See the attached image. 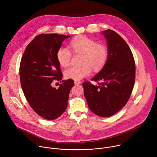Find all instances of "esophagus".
<instances>
[{
	"label": "esophagus",
	"instance_id": "1",
	"mask_svg": "<svg viewBox=\"0 0 157 157\" xmlns=\"http://www.w3.org/2000/svg\"><path fill=\"white\" fill-rule=\"evenodd\" d=\"M74 83H75V85H80L81 83V82H80L78 80H75Z\"/></svg>",
	"mask_w": 157,
	"mask_h": 157
}]
</instances>
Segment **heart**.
I'll return each instance as SVG.
<instances>
[{
    "label": "heart",
    "instance_id": "b5f03b06",
    "mask_svg": "<svg viewBox=\"0 0 157 157\" xmlns=\"http://www.w3.org/2000/svg\"><path fill=\"white\" fill-rule=\"evenodd\" d=\"M71 47L75 54H83L82 64L80 67H69L65 70L67 78L80 80L88 77L92 68L97 71L103 67L106 62L108 51L106 46L97 42L85 36H80L71 42ZM58 62L63 67H67L71 63L72 53L65 47H60L56 54Z\"/></svg>",
    "mask_w": 157,
    "mask_h": 157
}]
</instances>
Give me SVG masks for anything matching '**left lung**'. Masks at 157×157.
<instances>
[{"mask_svg": "<svg viewBox=\"0 0 157 157\" xmlns=\"http://www.w3.org/2000/svg\"><path fill=\"white\" fill-rule=\"evenodd\" d=\"M107 42L108 56L104 67L92 80L83 83L84 95L90 110L102 117L118 112L128 102L135 78L134 59L129 46L116 32H101Z\"/></svg>", "mask_w": 157, "mask_h": 157, "instance_id": "left-lung-1", "label": "left lung"}]
</instances>
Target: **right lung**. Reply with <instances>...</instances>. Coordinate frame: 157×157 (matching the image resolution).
<instances>
[{"label":"right lung","mask_w":157,"mask_h":157,"mask_svg":"<svg viewBox=\"0 0 157 157\" xmlns=\"http://www.w3.org/2000/svg\"><path fill=\"white\" fill-rule=\"evenodd\" d=\"M71 36L44 34L36 36L26 46L20 65V79L23 94L33 109L46 120H55L67 108L71 79L62 80L56 54L62 42ZM63 82L56 89L55 80Z\"/></svg>","instance_id":"add662e5"}]
</instances>
